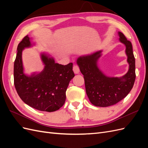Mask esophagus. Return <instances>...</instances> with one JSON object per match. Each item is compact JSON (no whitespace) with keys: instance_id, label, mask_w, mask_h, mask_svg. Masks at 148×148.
<instances>
[{"instance_id":"esophagus-1","label":"esophagus","mask_w":148,"mask_h":148,"mask_svg":"<svg viewBox=\"0 0 148 148\" xmlns=\"http://www.w3.org/2000/svg\"><path fill=\"white\" fill-rule=\"evenodd\" d=\"M73 70L74 71V73L75 74H78L79 72V66L77 65H75L73 66Z\"/></svg>"}]
</instances>
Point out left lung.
Returning <instances> with one entry per match:
<instances>
[{
	"label": "left lung",
	"instance_id": "1",
	"mask_svg": "<svg viewBox=\"0 0 148 148\" xmlns=\"http://www.w3.org/2000/svg\"><path fill=\"white\" fill-rule=\"evenodd\" d=\"M120 41L126 46L129 70L121 78H110L103 74L98 69L97 60L101 51L93 54L79 57L77 64L84 76L85 88L89 101L97 107H108L116 104L130 92L135 81V59L132 44L125 35L119 33Z\"/></svg>",
	"mask_w": 148,
	"mask_h": 148
}]
</instances>
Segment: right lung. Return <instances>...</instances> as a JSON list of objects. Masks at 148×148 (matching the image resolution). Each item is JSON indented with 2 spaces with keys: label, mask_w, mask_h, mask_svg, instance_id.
I'll return each instance as SVG.
<instances>
[{
  "label": "right lung",
  "mask_w": 148,
  "mask_h": 148,
  "mask_svg": "<svg viewBox=\"0 0 148 148\" xmlns=\"http://www.w3.org/2000/svg\"><path fill=\"white\" fill-rule=\"evenodd\" d=\"M30 46L27 35L17 47L13 74L18 95L25 104L35 109L49 112L59 110L64 104L67 87L75 77L73 64L64 65L55 63L52 58L43 53L41 59L45 65L44 70L28 77L23 73L21 53L25 47Z\"/></svg>",
  "instance_id": "right-lung-1"
}]
</instances>
